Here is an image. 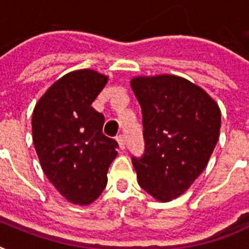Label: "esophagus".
<instances>
[{
  "instance_id": "34e87169",
  "label": "esophagus",
  "mask_w": 249,
  "mask_h": 249,
  "mask_svg": "<svg viewBox=\"0 0 249 249\" xmlns=\"http://www.w3.org/2000/svg\"><path fill=\"white\" fill-rule=\"evenodd\" d=\"M116 141H117V143H119V147H120V150H124V148H125V138H124V136H117L116 137Z\"/></svg>"
}]
</instances>
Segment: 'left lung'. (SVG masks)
Listing matches in <instances>:
<instances>
[{"instance_id":"8db88e82","label":"left lung","mask_w":249,"mask_h":249,"mask_svg":"<svg viewBox=\"0 0 249 249\" xmlns=\"http://www.w3.org/2000/svg\"><path fill=\"white\" fill-rule=\"evenodd\" d=\"M146 148L133 158L138 185L166 203L181 196L205 169L220 137L221 109L203 88L181 76H134Z\"/></svg>"}]
</instances>
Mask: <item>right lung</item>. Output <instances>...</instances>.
Returning <instances> with one entry per match:
<instances>
[{
  "mask_svg": "<svg viewBox=\"0 0 249 249\" xmlns=\"http://www.w3.org/2000/svg\"><path fill=\"white\" fill-rule=\"evenodd\" d=\"M108 76L77 70L62 76L37 101L32 138L41 168L70 203L89 205L103 193L117 142L102 133L105 116L91 103Z\"/></svg>",
  "mask_w": 249,
  "mask_h": 249,
  "instance_id": "right-lung-1",
  "label": "right lung"
}]
</instances>
